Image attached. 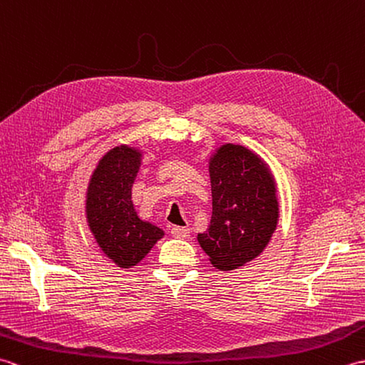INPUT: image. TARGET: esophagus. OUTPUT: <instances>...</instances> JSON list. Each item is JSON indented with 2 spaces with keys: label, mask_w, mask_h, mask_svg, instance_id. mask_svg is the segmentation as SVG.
I'll return each mask as SVG.
<instances>
[{
  "label": "esophagus",
  "mask_w": 365,
  "mask_h": 365,
  "mask_svg": "<svg viewBox=\"0 0 365 365\" xmlns=\"http://www.w3.org/2000/svg\"><path fill=\"white\" fill-rule=\"evenodd\" d=\"M170 234H173V237H175V238H188L190 237V229L174 226L173 229H170Z\"/></svg>",
  "instance_id": "esophagus-1"
}]
</instances>
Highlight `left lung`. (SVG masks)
Returning a JSON list of instances; mask_svg holds the SVG:
<instances>
[{"mask_svg": "<svg viewBox=\"0 0 365 365\" xmlns=\"http://www.w3.org/2000/svg\"><path fill=\"white\" fill-rule=\"evenodd\" d=\"M212 220L197 242L220 271L245 267L267 250L279 224L277 182L268 163L242 144L224 143L208 157Z\"/></svg>", "mask_w": 365, "mask_h": 365, "instance_id": "1", "label": "left lung"}]
</instances>
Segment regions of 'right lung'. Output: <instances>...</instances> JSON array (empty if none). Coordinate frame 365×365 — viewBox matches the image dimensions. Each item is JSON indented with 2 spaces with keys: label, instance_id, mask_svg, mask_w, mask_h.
<instances>
[{
  "label": "right lung",
  "instance_id": "obj_1",
  "mask_svg": "<svg viewBox=\"0 0 365 365\" xmlns=\"http://www.w3.org/2000/svg\"><path fill=\"white\" fill-rule=\"evenodd\" d=\"M145 152L120 144L98 160L84 196L86 222L102 252L119 268L143 262L165 232L139 218L131 188Z\"/></svg>",
  "mask_w": 365,
  "mask_h": 365
}]
</instances>
